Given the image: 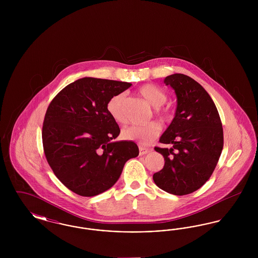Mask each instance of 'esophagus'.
Listing matches in <instances>:
<instances>
[{
	"label": "esophagus",
	"mask_w": 258,
	"mask_h": 258,
	"mask_svg": "<svg viewBox=\"0 0 258 258\" xmlns=\"http://www.w3.org/2000/svg\"><path fill=\"white\" fill-rule=\"evenodd\" d=\"M150 151H151V150H150V149H148V148L141 147V146H139V155H140V156L146 155V154H148Z\"/></svg>",
	"instance_id": "esophagus-1"
}]
</instances>
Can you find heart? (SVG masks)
<instances>
[{"label":"heart","instance_id":"b5f03b06","mask_svg":"<svg viewBox=\"0 0 258 258\" xmlns=\"http://www.w3.org/2000/svg\"><path fill=\"white\" fill-rule=\"evenodd\" d=\"M139 94L155 107V115L162 123H169L173 119V111L170 107L165 106L167 100V94L156 85L147 84L139 89ZM126 94L124 92L114 95L108 100L106 109L111 118L118 123H126L125 114ZM161 132V126L158 122H152L145 125L133 124L123 128V138L126 140L135 141L141 145H148L153 142Z\"/></svg>","mask_w":258,"mask_h":258}]
</instances>
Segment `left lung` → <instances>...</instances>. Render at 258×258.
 Masks as SVG:
<instances>
[{"instance_id": "1", "label": "left lung", "mask_w": 258, "mask_h": 258, "mask_svg": "<svg viewBox=\"0 0 258 258\" xmlns=\"http://www.w3.org/2000/svg\"><path fill=\"white\" fill-rule=\"evenodd\" d=\"M164 83L175 90V117L160 142L173 147H155L164 166L153 175L155 184L175 196L200 188L215 170L223 148L220 114L206 90L191 77L175 74Z\"/></svg>"}]
</instances>
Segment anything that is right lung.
Returning <instances> with one entry per match:
<instances>
[{
	"label": "right lung",
	"instance_id": "add662e5",
	"mask_svg": "<svg viewBox=\"0 0 258 258\" xmlns=\"http://www.w3.org/2000/svg\"><path fill=\"white\" fill-rule=\"evenodd\" d=\"M132 83L84 77L52 99L42 125L45 158L56 177L74 194L95 197L109 189L124 163L138 156L133 141L113 142L120 127L108 100Z\"/></svg>",
	"mask_w": 258,
	"mask_h": 258
}]
</instances>
